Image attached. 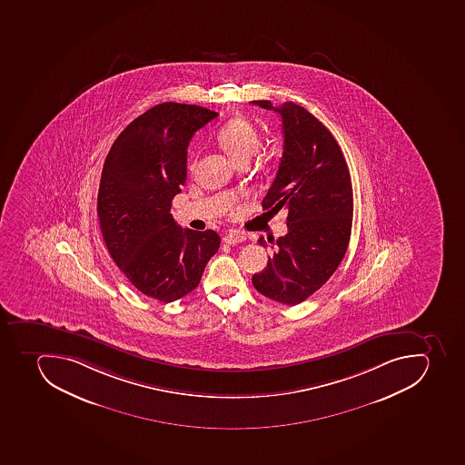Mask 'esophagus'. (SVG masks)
<instances>
[{
  "instance_id": "esophagus-1",
  "label": "esophagus",
  "mask_w": 465,
  "mask_h": 465,
  "mask_svg": "<svg viewBox=\"0 0 465 465\" xmlns=\"http://www.w3.org/2000/svg\"><path fill=\"white\" fill-rule=\"evenodd\" d=\"M246 240V235L240 234V232H230V234L225 235L223 237V242L230 244V246H234V244H238V242H242Z\"/></svg>"
}]
</instances>
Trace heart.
<instances>
[{"mask_svg":"<svg viewBox=\"0 0 465 465\" xmlns=\"http://www.w3.org/2000/svg\"><path fill=\"white\" fill-rule=\"evenodd\" d=\"M218 141L237 163H242L249 162L250 157L258 152L261 135L246 117H234L219 129Z\"/></svg>","mask_w":465,"mask_h":465,"instance_id":"obj_1","label":"heart"}]
</instances>
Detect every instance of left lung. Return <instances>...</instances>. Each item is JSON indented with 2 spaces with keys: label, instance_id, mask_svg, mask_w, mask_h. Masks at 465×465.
Returning <instances> with one entry per match:
<instances>
[{
  "label": "left lung",
  "instance_id": "obj_1",
  "mask_svg": "<svg viewBox=\"0 0 465 465\" xmlns=\"http://www.w3.org/2000/svg\"><path fill=\"white\" fill-rule=\"evenodd\" d=\"M252 104L282 116V163L262 206L289 211V232L275 242L268 240L272 253L252 282L272 301L302 303L328 282L348 250L353 216L348 164L331 133L302 105ZM259 244L268 246L263 237Z\"/></svg>",
  "mask_w": 465,
  "mask_h": 465
}]
</instances>
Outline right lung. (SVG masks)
Segmentation results:
<instances>
[{"instance_id": "add662e5", "label": "right lung", "mask_w": 465, "mask_h": 465, "mask_svg": "<svg viewBox=\"0 0 465 465\" xmlns=\"http://www.w3.org/2000/svg\"><path fill=\"white\" fill-rule=\"evenodd\" d=\"M216 116L200 105H154L122 131L103 166L97 215L105 246L138 292L164 303L199 285L221 242L215 231L183 230L171 213L187 180L190 140Z\"/></svg>"}]
</instances>
